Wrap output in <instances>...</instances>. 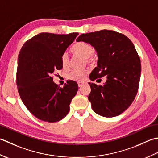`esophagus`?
Returning <instances> with one entry per match:
<instances>
[{
	"mask_svg": "<svg viewBox=\"0 0 158 158\" xmlns=\"http://www.w3.org/2000/svg\"><path fill=\"white\" fill-rule=\"evenodd\" d=\"M86 82H79L78 83V85L79 87H81V86H82L84 85H86Z\"/></svg>",
	"mask_w": 158,
	"mask_h": 158,
	"instance_id": "esophagus-1",
	"label": "esophagus"
}]
</instances>
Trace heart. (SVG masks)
Wrapping results in <instances>:
<instances>
[{"instance_id":"b5f03b06","label":"heart","mask_w":158,"mask_h":158,"mask_svg":"<svg viewBox=\"0 0 158 158\" xmlns=\"http://www.w3.org/2000/svg\"><path fill=\"white\" fill-rule=\"evenodd\" d=\"M72 51L76 54H78L86 60V63H91L93 61L92 55L93 54V48L91 44L80 41L75 44L72 48ZM69 58L68 54L65 52L61 56V64L63 68H67L69 66ZM87 73V70L85 69H72L67 73V78L70 80H76V81H82L85 78V76Z\"/></svg>"}]
</instances>
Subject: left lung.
Here are the masks:
<instances>
[{
  "label": "left lung",
  "instance_id": "8db88e82",
  "mask_svg": "<svg viewBox=\"0 0 158 158\" xmlns=\"http://www.w3.org/2000/svg\"><path fill=\"white\" fill-rule=\"evenodd\" d=\"M76 41L90 44L97 52L98 67L89 75L91 80L107 78L104 85L89 83L88 99L93 111L105 117L121 114L134 100L139 86L141 64L133 43L110 30L82 34Z\"/></svg>",
  "mask_w": 158,
  "mask_h": 158
}]
</instances>
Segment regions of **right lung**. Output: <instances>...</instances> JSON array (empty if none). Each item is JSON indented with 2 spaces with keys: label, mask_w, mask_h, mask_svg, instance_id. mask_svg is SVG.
<instances>
[{
  "label": "right lung",
  "mask_w": 158,
  "mask_h": 158,
  "mask_svg": "<svg viewBox=\"0 0 158 158\" xmlns=\"http://www.w3.org/2000/svg\"><path fill=\"white\" fill-rule=\"evenodd\" d=\"M78 35L41 33L26 41L19 53L16 73L19 95L31 113L41 121H59L69 111L78 84L67 80L61 88L53 82L52 74L63 68L61 56Z\"/></svg>",
  "instance_id": "1"
}]
</instances>
